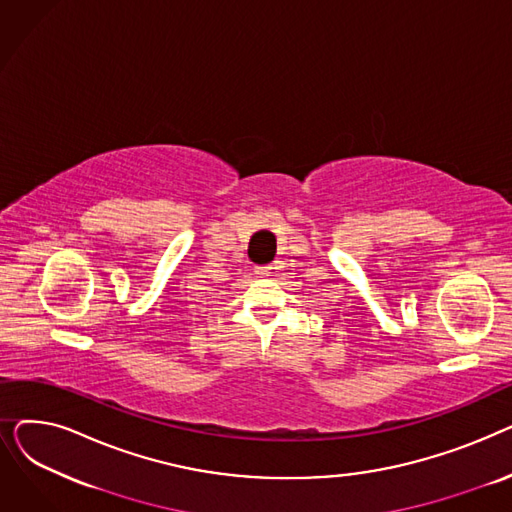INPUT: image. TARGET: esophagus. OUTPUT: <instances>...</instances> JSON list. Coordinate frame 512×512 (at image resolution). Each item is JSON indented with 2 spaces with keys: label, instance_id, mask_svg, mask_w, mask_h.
<instances>
[{
  "label": "esophagus",
  "instance_id": "obj_1",
  "mask_svg": "<svg viewBox=\"0 0 512 512\" xmlns=\"http://www.w3.org/2000/svg\"><path fill=\"white\" fill-rule=\"evenodd\" d=\"M255 274H257V276H270V274H272V265H261V267H255Z\"/></svg>",
  "mask_w": 512,
  "mask_h": 512
}]
</instances>
